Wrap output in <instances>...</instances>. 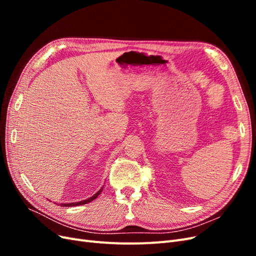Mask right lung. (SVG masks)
Listing matches in <instances>:
<instances>
[{
  "mask_svg": "<svg viewBox=\"0 0 256 256\" xmlns=\"http://www.w3.org/2000/svg\"><path fill=\"white\" fill-rule=\"evenodd\" d=\"M102 189H104V187L100 189L97 193H95L94 196H90V198H88V200H81V202H78V203H66V204H60V206H65V207H72V206H79V205H83V204H88V203H90V202H92V200H94L96 198H98V196L100 194V193H102Z\"/></svg>",
  "mask_w": 256,
  "mask_h": 256,
  "instance_id": "add662e5",
  "label": "right lung"
}]
</instances>
